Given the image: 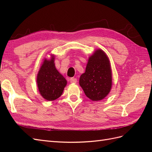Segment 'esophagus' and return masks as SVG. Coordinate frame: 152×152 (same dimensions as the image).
Returning a JSON list of instances; mask_svg holds the SVG:
<instances>
[{
	"mask_svg": "<svg viewBox=\"0 0 152 152\" xmlns=\"http://www.w3.org/2000/svg\"><path fill=\"white\" fill-rule=\"evenodd\" d=\"M70 81L71 83H76L77 82V79L75 78H71L70 79Z\"/></svg>",
	"mask_w": 152,
	"mask_h": 152,
	"instance_id": "1",
	"label": "esophagus"
}]
</instances>
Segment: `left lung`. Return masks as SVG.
Masks as SVG:
<instances>
[{
	"mask_svg": "<svg viewBox=\"0 0 152 152\" xmlns=\"http://www.w3.org/2000/svg\"><path fill=\"white\" fill-rule=\"evenodd\" d=\"M79 83L86 95L93 101H101L108 94L112 87V71L108 58L102 50H96L89 57Z\"/></svg>",
	"mask_w": 152,
	"mask_h": 152,
	"instance_id": "left-lung-1",
	"label": "left lung"
}]
</instances>
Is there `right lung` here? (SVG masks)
<instances>
[{
	"instance_id": "add662e5",
	"label": "right lung",
	"mask_w": 152,
	"mask_h": 152,
	"mask_svg": "<svg viewBox=\"0 0 152 152\" xmlns=\"http://www.w3.org/2000/svg\"><path fill=\"white\" fill-rule=\"evenodd\" d=\"M37 84L41 95L48 101H53L62 95L66 80L56 69L54 58L44 60L38 74Z\"/></svg>"
}]
</instances>
